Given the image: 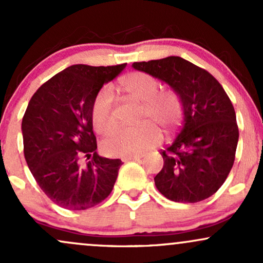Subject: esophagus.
Here are the masks:
<instances>
[{
  "label": "esophagus",
  "mask_w": 263,
  "mask_h": 263,
  "mask_svg": "<svg viewBox=\"0 0 263 263\" xmlns=\"http://www.w3.org/2000/svg\"><path fill=\"white\" fill-rule=\"evenodd\" d=\"M143 155H129V156H126L123 157L122 161L123 162H128V161H137V159H141Z\"/></svg>",
  "instance_id": "esophagus-1"
}]
</instances>
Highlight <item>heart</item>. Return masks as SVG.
Instances as JSON below:
<instances>
[{"instance_id":"b5f03b06","label":"heart","mask_w":263,"mask_h":263,"mask_svg":"<svg viewBox=\"0 0 263 263\" xmlns=\"http://www.w3.org/2000/svg\"><path fill=\"white\" fill-rule=\"evenodd\" d=\"M121 89L132 100L141 102L138 121L144 125L136 128H121L102 142V149L108 156L120 157L143 152L159 141V131L154 126L170 132L182 120V102L174 92H159V84L148 74L132 73L121 81ZM93 127L99 134H110L116 127L114 91L104 86L92 104Z\"/></svg>"}]
</instances>
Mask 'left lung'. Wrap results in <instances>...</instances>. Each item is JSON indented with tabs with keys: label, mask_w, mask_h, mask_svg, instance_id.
<instances>
[{
	"label": "left lung",
	"mask_w": 263,
	"mask_h": 263,
	"mask_svg": "<svg viewBox=\"0 0 263 263\" xmlns=\"http://www.w3.org/2000/svg\"><path fill=\"white\" fill-rule=\"evenodd\" d=\"M134 69L170 85L182 102L179 134L165 149L155 177L161 194L178 203L211 197L230 173L238 141L236 114L220 83L180 57L134 63Z\"/></svg>",
	"instance_id": "8db88e82"
}]
</instances>
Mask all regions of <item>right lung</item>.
Here are the masks:
<instances>
[{"instance_id":"1","label":"right lung","mask_w":263,"mask_h":263,"mask_svg":"<svg viewBox=\"0 0 263 263\" xmlns=\"http://www.w3.org/2000/svg\"><path fill=\"white\" fill-rule=\"evenodd\" d=\"M126 65L68 66L29 100L22 120L26 162L45 195L60 208L89 209L112 192L122 162L96 152L91 110L104 84ZM84 155L90 161L81 167Z\"/></svg>"}]
</instances>
